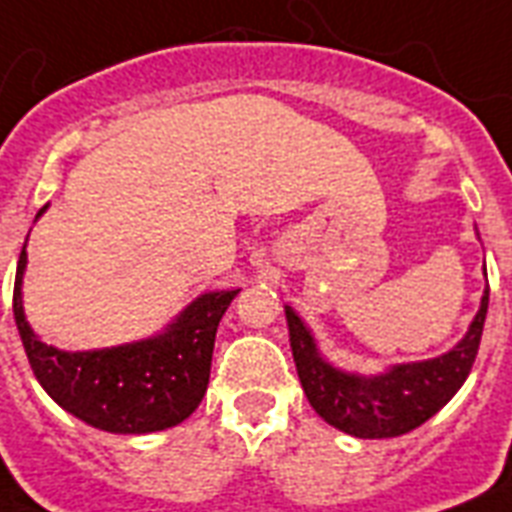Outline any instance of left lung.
<instances>
[{"label": "left lung", "instance_id": "8db88e82", "mask_svg": "<svg viewBox=\"0 0 512 512\" xmlns=\"http://www.w3.org/2000/svg\"><path fill=\"white\" fill-rule=\"evenodd\" d=\"M486 308L489 281L481 295V308L454 348L425 361L390 364L377 374L345 372L335 366L321 356L313 332L289 305H284V316L297 377L321 420L356 438H396L441 412L468 380L484 332Z\"/></svg>", "mask_w": 512, "mask_h": 512}]
</instances>
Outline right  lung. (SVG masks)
Masks as SVG:
<instances>
[{
    "instance_id": "1",
    "label": "right lung",
    "mask_w": 512,
    "mask_h": 512,
    "mask_svg": "<svg viewBox=\"0 0 512 512\" xmlns=\"http://www.w3.org/2000/svg\"><path fill=\"white\" fill-rule=\"evenodd\" d=\"M44 204L36 217H42ZM26 247L15 273L12 313L28 364L47 396L76 420L119 436H146L188 420L209 385L217 324L241 289H215L188 303L151 337L111 348L60 350L39 340L23 311Z\"/></svg>"
}]
</instances>
